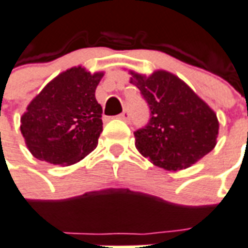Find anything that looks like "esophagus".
I'll return each instance as SVG.
<instances>
[{"label":"esophagus","instance_id":"34e87169","mask_svg":"<svg viewBox=\"0 0 248 248\" xmlns=\"http://www.w3.org/2000/svg\"><path fill=\"white\" fill-rule=\"evenodd\" d=\"M118 118H121L122 121H126V122H129L130 121V113H129V110L127 109H124L121 114L118 115Z\"/></svg>","mask_w":248,"mask_h":248}]
</instances>
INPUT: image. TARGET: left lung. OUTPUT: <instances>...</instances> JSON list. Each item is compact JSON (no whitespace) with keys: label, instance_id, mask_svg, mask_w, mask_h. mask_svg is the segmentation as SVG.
Listing matches in <instances>:
<instances>
[{"label":"left lung","instance_id":"obj_1","mask_svg":"<svg viewBox=\"0 0 248 248\" xmlns=\"http://www.w3.org/2000/svg\"><path fill=\"white\" fill-rule=\"evenodd\" d=\"M131 82L150 108V121L134 133L144 157L168 170L188 168L212 151L218 135L216 113L184 81L166 71L131 72Z\"/></svg>","mask_w":248,"mask_h":248}]
</instances>
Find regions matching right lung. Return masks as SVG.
<instances>
[{
    "label": "right lung",
    "mask_w": 248,
    "mask_h": 248,
    "mask_svg": "<svg viewBox=\"0 0 248 248\" xmlns=\"http://www.w3.org/2000/svg\"><path fill=\"white\" fill-rule=\"evenodd\" d=\"M102 76L71 68L31 101L21 118V133L36 159L69 166L97 147L102 108L94 93Z\"/></svg>",
    "instance_id": "1"
}]
</instances>
